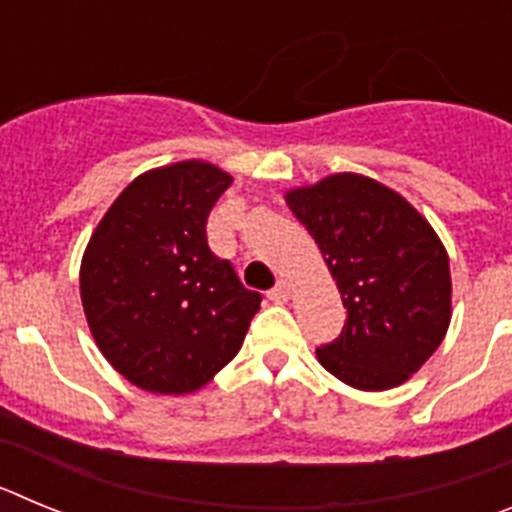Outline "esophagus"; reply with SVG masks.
I'll use <instances>...</instances> for the list:
<instances>
[{"instance_id": "obj_1", "label": "esophagus", "mask_w": 512, "mask_h": 512, "mask_svg": "<svg viewBox=\"0 0 512 512\" xmlns=\"http://www.w3.org/2000/svg\"><path fill=\"white\" fill-rule=\"evenodd\" d=\"M289 295H292V284H289V279H279L277 287L269 292V300L271 302H287Z\"/></svg>"}]
</instances>
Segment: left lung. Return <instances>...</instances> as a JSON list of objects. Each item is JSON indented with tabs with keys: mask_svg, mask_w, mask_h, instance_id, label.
<instances>
[{
	"mask_svg": "<svg viewBox=\"0 0 512 512\" xmlns=\"http://www.w3.org/2000/svg\"><path fill=\"white\" fill-rule=\"evenodd\" d=\"M315 238L348 310L320 364L348 387L382 392L408 382L451 323L449 253L400 192L343 171L284 194Z\"/></svg>",
	"mask_w": 512,
	"mask_h": 512,
	"instance_id": "1",
	"label": "left lung"
}]
</instances>
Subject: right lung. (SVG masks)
<instances>
[{"instance_id":"1","label":"right lung","mask_w":512,"mask_h":512,"mask_svg":"<svg viewBox=\"0 0 512 512\" xmlns=\"http://www.w3.org/2000/svg\"><path fill=\"white\" fill-rule=\"evenodd\" d=\"M233 176L200 158L135 176L81 256L89 330L115 372L153 395H187L243 346L261 307L207 246V215Z\"/></svg>"}]
</instances>
